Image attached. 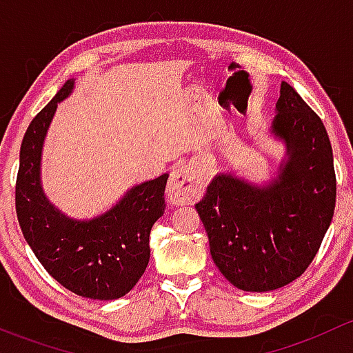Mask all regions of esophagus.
<instances>
[{
    "label": "esophagus",
    "instance_id": "34e87169",
    "mask_svg": "<svg viewBox=\"0 0 353 353\" xmlns=\"http://www.w3.org/2000/svg\"><path fill=\"white\" fill-rule=\"evenodd\" d=\"M203 190L201 174L193 165H179L170 174L165 193L174 205H188L201 198Z\"/></svg>",
    "mask_w": 353,
    "mask_h": 353
}]
</instances>
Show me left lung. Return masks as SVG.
<instances>
[{
    "instance_id": "left-lung-1",
    "label": "left lung",
    "mask_w": 353,
    "mask_h": 353,
    "mask_svg": "<svg viewBox=\"0 0 353 353\" xmlns=\"http://www.w3.org/2000/svg\"><path fill=\"white\" fill-rule=\"evenodd\" d=\"M268 128L283 157L270 179L219 172L196 203L220 273L244 292L285 287L305 272L334 212L336 177L326 128L282 81Z\"/></svg>"
}]
</instances>
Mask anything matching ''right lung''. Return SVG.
Returning <instances> with one entry per match:
<instances>
[{"label": "right lung", "instance_id": "1", "mask_svg": "<svg viewBox=\"0 0 353 353\" xmlns=\"http://www.w3.org/2000/svg\"><path fill=\"white\" fill-rule=\"evenodd\" d=\"M73 90L74 78H70L28 124L20 147L17 216L25 241L52 279L81 297L114 301L147 270L150 230L165 212L169 174L134 184L90 219H74L51 203L42 188V150L58 104Z\"/></svg>", "mask_w": 353, "mask_h": 353}]
</instances>
